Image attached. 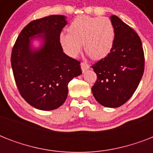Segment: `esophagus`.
<instances>
[{
  "mask_svg": "<svg viewBox=\"0 0 153 153\" xmlns=\"http://www.w3.org/2000/svg\"><path fill=\"white\" fill-rule=\"evenodd\" d=\"M81 68L82 72H86L87 70L90 68V65L87 64L86 62H82L81 63Z\"/></svg>",
  "mask_w": 153,
  "mask_h": 153,
  "instance_id": "34e87169",
  "label": "esophagus"
}]
</instances>
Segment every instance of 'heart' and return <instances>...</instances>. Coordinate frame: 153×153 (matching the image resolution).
<instances>
[{"instance_id": "1", "label": "heart", "mask_w": 153, "mask_h": 153, "mask_svg": "<svg viewBox=\"0 0 153 153\" xmlns=\"http://www.w3.org/2000/svg\"><path fill=\"white\" fill-rule=\"evenodd\" d=\"M69 33L61 32L59 37L62 50L68 56L76 57L84 49L92 59H102L109 55L114 43L113 23L107 17L80 16L68 27Z\"/></svg>"}]
</instances>
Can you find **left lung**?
I'll return each instance as SVG.
<instances>
[{
  "label": "left lung",
  "mask_w": 153,
  "mask_h": 153,
  "mask_svg": "<svg viewBox=\"0 0 153 153\" xmlns=\"http://www.w3.org/2000/svg\"><path fill=\"white\" fill-rule=\"evenodd\" d=\"M110 20L115 32L111 51L92 66L97 81L92 93L102 105L116 108L125 104L137 88L145 70L142 43L134 30L117 16Z\"/></svg>",
  "instance_id": "1"
}]
</instances>
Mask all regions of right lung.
Returning <instances> with one entry per match:
<instances>
[{"instance_id":"right-lung-1","label":"right lung","mask_w":153,"mask_h":153,"mask_svg":"<svg viewBox=\"0 0 153 153\" xmlns=\"http://www.w3.org/2000/svg\"><path fill=\"white\" fill-rule=\"evenodd\" d=\"M67 21L66 16L52 15L26 25L13 46L11 63L20 95L32 106L53 110L67 99L68 83L82 74L80 62L63 51L59 37ZM42 40L38 49L32 40Z\"/></svg>"}]
</instances>
